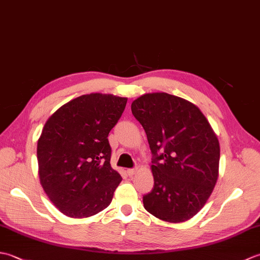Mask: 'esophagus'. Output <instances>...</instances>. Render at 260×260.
Listing matches in <instances>:
<instances>
[{"mask_svg":"<svg viewBox=\"0 0 260 260\" xmlns=\"http://www.w3.org/2000/svg\"><path fill=\"white\" fill-rule=\"evenodd\" d=\"M136 171H137V169H128V170H127V174L132 176V175H134L136 173Z\"/></svg>","mask_w":260,"mask_h":260,"instance_id":"34e87169","label":"esophagus"}]
</instances>
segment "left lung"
Instances as JSON below:
<instances>
[{
  "instance_id": "1",
  "label": "left lung",
  "mask_w": 260,
  "mask_h": 260,
  "mask_svg": "<svg viewBox=\"0 0 260 260\" xmlns=\"http://www.w3.org/2000/svg\"><path fill=\"white\" fill-rule=\"evenodd\" d=\"M132 113L153 155L154 186L143 197L144 208L164 221H186L203 208L217 183V135L196 105L167 92L135 99Z\"/></svg>"
}]
</instances>
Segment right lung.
I'll return each instance as SVG.
<instances>
[{
	"mask_svg": "<svg viewBox=\"0 0 260 260\" xmlns=\"http://www.w3.org/2000/svg\"><path fill=\"white\" fill-rule=\"evenodd\" d=\"M127 98L106 93L77 97L56 110L38 141L39 178L60 212L87 218L103 211L121 181L110 167L108 134Z\"/></svg>",
	"mask_w": 260,
	"mask_h": 260,
	"instance_id": "obj_1",
	"label": "right lung"
}]
</instances>
